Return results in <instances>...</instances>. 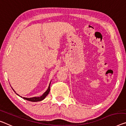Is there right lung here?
Returning a JSON list of instances; mask_svg holds the SVG:
<instances>
[{"instance_id":"add662e5","label":"right lung","mask_w":126,"mask_h":126,"mask_svg":"<svg viewBox=\"0 0 126 126\" xmlns=\"http://www.w3.org/2000/svg\"><path fill=\"white\" fill-rule=\"evenodd\" d=\"M50 84H51V82H50V83H49V86H48V88L47 89V90L46 91L44 92L41 96H40V97H32V98L23 97V98H24V99H25V100H28V101H32V102H37V101H42V100H43V99H44L48 95V94H49V92L50 91ZM13 91H14V90H13Z\"/></svg>"}]
</instances>
